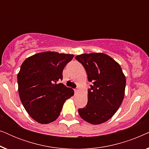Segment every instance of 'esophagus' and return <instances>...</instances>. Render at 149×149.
I'll return each instance as SVG.
<instances>
[{
    "label": "esophagus",
    "mask_w": 149,
    "mask_h": 149,
    "mask_svg": "<svg viewBox=\"0 0 149 149\" xmlns=\"http://www.w3.org/2000/svg\"><path fill=\"white\" fill-rule=\"evenodd\" d=\"M79 91V89H74V92H75V93H77Z\"/></svg>",
    "instance_id": "1"
}]
</instances>
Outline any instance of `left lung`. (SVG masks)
<instances>
[{
    "mask_svg": "<svg viewBox=\"0 0 149 149\" xmlns=\"http://www.w3.org/2000/svg\"><path fill=\"white\" fill-rule=\"evenodd\" d=\"M87 72L89 82L87 104L78 110L85 121L98 125L109 120L121 106L126 79L120 65L103 53L83 54L75 57Z\"/></svg>",
    "mask_w": 149,
    "mask_h": 149,
    "instance_id": "obj_1",
    "label": "left lung"
}]
</instances>
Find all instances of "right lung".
<instances>
[{
	"instance_id": "right-lung-1",
	"label": "right lung",
	"mask_w": 149,
	"mask_h": 149,
	"mask_svg": "<svg viewBox=\"0 0 149 149\" xmlns=\"http://www.w3.org/2000/svg\"><path fill=\"white\" fill-rule=\"evenodd\" d=\"M74 55L54 52L38 53L22 63L17 74L18 92L24 109L38 123L58 119L65 101L74 90L62 83V71Z\"/></svg>"
}]
</instances>
